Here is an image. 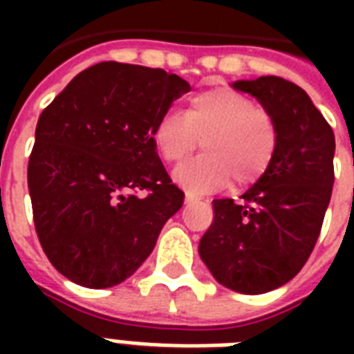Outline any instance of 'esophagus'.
I'll list each match as a JSON object with an SVG mask.
<instances>
[{"mask_svg":"<svg viewBox=\"0 0 354 354\" xmlns=\"http://www.w3.org/2000/svg\"><path fill=\"white\" fill-rule=\"evenodd\" d=\"M198 200H202L196 193H191V191H187L185 193V204H193V202H198Z\"/></svg>","mask_w":354,"mask_h":354,"instance_id":"1","label":"esophagus"}]
</instances>
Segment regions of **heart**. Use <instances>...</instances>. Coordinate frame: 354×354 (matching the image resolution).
Returning a JSON list of instances; mask_svg holds the SVG:
<instances>
[{"mask_svg":"<svg viewBox=\"0 0 354 354\" xmlns=\"http://www.w3.org/2000/svg\"><path fill=\"white\" fill-rule=\"evenodd\" d=\"M202 140L204 154L174 171V182L194 193L227 185L246 187L263 176L277 149L274 115L244 93L215 88L194 93L185 115L169 112L152 128L156 150L167 163L182 161Z\"/></svg>","mask_w":354,"mask_h":354,"instance_id":"obj_1","label":"heart"}]
</instances>
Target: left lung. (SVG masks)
<instances>
[{
  "label": "left lung",
  "mask_w": 354,
  "mask_h": 354,
  "mask_svg": "<svg viewBox=\"0 0 354 354\" xmlns=\"http://www.w3.org/2000/svg\"><path fill=\"white\" fill-rule=\"evenodd\" d=\"M232 86L274 115L277 149L239 202L213 200L198 253L222 286L253 296L288 283L313 253L335 183V132L294 82L270 75Z\"/></svg>",
  "instance_id": "1"
}]
</instances>
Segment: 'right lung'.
I'll use <instances>...</instances> for the list:
<instances>
[{
    "mask_svg": "<svg viewBox=\"0 0 354 354\" xmlns=\"http://www.w3.org/2000/svg\"><path fill=\"white\" fill-rule=\"evenodd\" d=\"M189 90L163 69L101 62L41 112L27 183L40 244L64 277L110 288L152 253L183 204L152 128Z\"/></svg>",
    "mask_w": 354,
    "mask_h": 354,
    "instance_id": "right-lung-1",
    "label": "right lung"
}]
</instances>
